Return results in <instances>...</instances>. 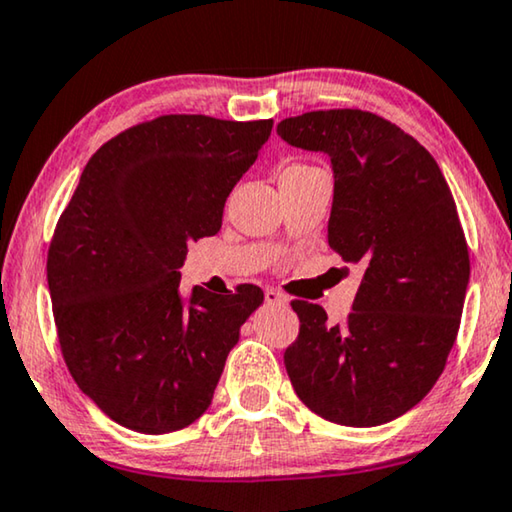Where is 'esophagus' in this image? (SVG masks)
Wrapping results in <instances>:
<instances>
[{"label": "esophagus", "mask_w": 512, "mask_h": 512, "mask_svg": "<svg viewBox=\"0 0 512 512\" xmlns=\"http://www.w3.org/2000/svg\"><path fill=\"white\" fill-rule=\"evenodd\" d=\"M264 299H266V303H269V305H287L289 303L287 296L280 294L278 289H266Z\"/></svg>", "instance_id": "obj_1"}]
</instances>
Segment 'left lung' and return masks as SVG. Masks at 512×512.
<instances>
[{
    "label": "left lung",
    "mask_w": 512,
    "mask_h": 512,
    "mask_svg": "<svg viewBox=\"0 0 512 512\" xmlns=\"http://www.w3.org/2000/svg\"><path fill=\"white\" fill-rule=\"evenodd\" d=\"M278 135L331 158L329 246L363 269L342 324L292 301L301 329L285 352L289 381L326 421L388 423L437 384L460 329L469 248L451 188L430 151L372 112H305Z\"/></svg>",
    "instance_id": "8db88e82"
}]
</instances>
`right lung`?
<instances>
[{
  "instance_id": "right-lung-1",
  "label": "right lung",
  "mask_w": 512,
  "mask_h": 512,
  "mask_svg": "<svg viewBox=\"0 0 512 512\" xmlns=\"http://www.w3.org/2000/svg\"><path fill=\"white\" fill-rule=\"evenodd\" d=\"M273 119L165 114L105 142L48 250L52 312L75 384L114 423L167 434L209 409L264 292H179L188 243L213 236Z\"/></svg>"
}]
</instances>
